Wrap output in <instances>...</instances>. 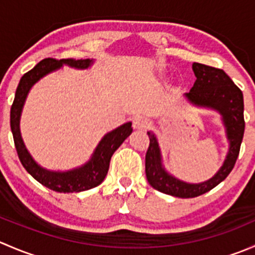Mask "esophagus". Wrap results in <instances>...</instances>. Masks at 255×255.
Returning a JSON list of instances; mask_svg holds the SVG:
<instances>
[{
  "instance_id": "obj_1",
  "label": "esophagus",
  "mask_w": 255,
  "mask_h": 255,
  "mask_svg": "<svg viewBox=\"0 0 255 255\" xmlns=\"http://www.w3.org/2000/svg\"><path fill=\"white\" fill-rule=\"evenodd\" d=\"M149 125V120L144 116H137L133 118V128L135 130H144Z\"/></svg>"
}]
</instances>
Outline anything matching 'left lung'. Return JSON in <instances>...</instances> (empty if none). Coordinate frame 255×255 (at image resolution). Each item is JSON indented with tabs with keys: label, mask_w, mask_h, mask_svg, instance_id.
<instances>
[{
	"label": "left lung",
	"mask_w": 255,
	"mask_h": 255,
	"mask_svg": "<svg viewBox=\"0 0 255 255\" xmlns=\"http://www.w3.org/2000/svg\"><path fill=\"white\" fill-rule=\"evenodd\" d=\"M196 81L185 97L190 104L216 110L222 116L226 134L230 142L227 156L215 176L200 184L181 181L168 173L161 163V153L155 134L148 132L149 146L145 154V174L148 182L158 191L181 199L196 197L222 182L237 161L244 134V102L241 89L222 69L200 63L192 64Z\"/></svg>",
	"instance_id": "left-lung-1"
}]
</instances>
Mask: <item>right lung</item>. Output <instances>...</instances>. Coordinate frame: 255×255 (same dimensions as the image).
I'll list each match as a JSON object with an SVG mask.
<instances>
[{
  "label": "right lung",
  "mask_w": 255,
  "mask_h": 255,
  "mask_svg": "<svg viewBox=\"0 0 255 255\" xmlns=\"http://www.w3.org/2000/svg\"><path fill=\"white\" fill-rule=\"evenodd\" d=\"M69 65L75 69H87L92 64L90 59L75 60V59H61L56 60L53 58L43 59L32 70L25 73L20 79L16 90V96L11 107V130L13 134L14 145L20 163L25 170L38 182L48 189L56 192H80L96 187L104 181L110 168V161L118 146L125 142L126 138L132 133V123L127 122L107 133L99 145L95 149L91 159L85 165L69 171H51L42 168L30 156L23 143L19 130V118L22 113L27 95L33 85L39 81L43 76L51 71L58 70L64 65Z\"/></svg>",
  "instance_id": "obj_1"
}]
</instances>
